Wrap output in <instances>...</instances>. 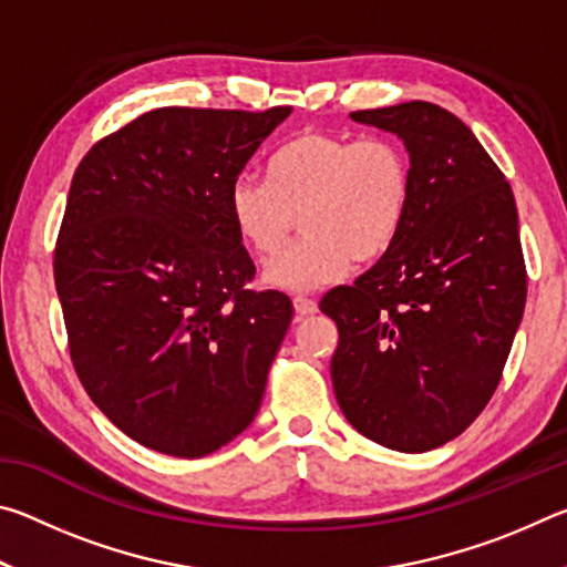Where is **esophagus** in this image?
I'll return each instance as SVG.
<instances>
[{"label":"esophagus","instance_id":"34e87169","mask_svg":"<svg viewBox=\"0 0 567 567\" xmlns=\"http://www.w3.org/2000/svg\"><path fill=\"white\" fill-rule=\"evenodd\" d=\"M292 305H295V312L300 315V318H307V315H315V312H318V302L310 300V297L297 295L295 300H292Z\"/></svg>","mask_w":567,"mask_h":567}]
</instances>
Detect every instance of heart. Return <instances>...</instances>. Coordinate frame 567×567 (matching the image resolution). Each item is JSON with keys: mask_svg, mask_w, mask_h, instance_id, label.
Here are the masks:
<instances>
[{"mask_svg": "<svg viewBox=\"0 0 567 567\" xmlns=\"http://www.w3.org/2000/svg\"><path fill=\"white\" fill-rule=\"evenodd\" d=\"M410 199L412 167L400 142L307 130L275 152L267 179H233L227 215L257 257L275 255L300 217L305 237L265 267V282L310 292L338 282L352 262L385 257L405 227Z\"/></svg>", "mask_w": 567, "mask_h": 567, "instance_id": "obj_1", "label": "heart"}]
</instances>
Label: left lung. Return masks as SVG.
<instances>
[{"label":"left lung","mask_w":567,"mask_h":567,"mask_svg":"<svg viewBox=\"0 0 567 567\" xmlns=\"http://www.w3.org/2000/svg\"><path fill=\"white\" fill-rule=\"evenodd\" d=\"M350 117L405 142L412 199L390 252L320 300L340 332L334 398L364 437L425 453L463 433L503 378L527 295L515 197L467 124L433 102Z\"/></svg>","instance_id":"8db88e82"}]
</instances>
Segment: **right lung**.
<instances>
[{
	"label": "right lung",
	"instance_id": "right-lung-1",
	"mask_svg": "<svg viewBox=\"0 0 567 567\" xmlns=\"http://www.w3.org/2000/svg\"><path fill=\"white\" fill-rule=\"evenodd\" d=\"M292 107H162L76 167L54 247L72 364L140 445L203 457L255 420L292 320L255 277L227 189Z\"/></svg>",
	"mask_w": 567,
	"mask_h": 567
}]
</instances>
